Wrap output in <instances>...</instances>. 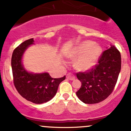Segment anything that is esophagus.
<instances>
[{
  "instance_id": "34e87169",
  "label": "esophagus",
  "mask_w": 131,
  "mask_h": 131,
  "mask_svg": "<svg viewBox=\"0 0 131 131\" xmlns=\"http://www.w3.org/2000/svg\"><path fill=\"white\" fill-rule=\"evenodd\" d=\"M67 78L68 79H69V80H75V77L74 76L73 74L70 73L67 74Z\"/></svg>"
}]
</instances>
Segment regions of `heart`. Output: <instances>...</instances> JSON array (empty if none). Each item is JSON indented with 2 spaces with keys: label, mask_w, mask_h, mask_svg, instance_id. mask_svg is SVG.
<instances>
[{
  "label": "heart",
  "mask_w": 131,
  "mask_h": 131,
  "mask_svg": "<svg viewBox=\"0 0 131 131\" xmlns=\"http://www.w3.org/2000/svg\"><path fill=\"white\" fill-rule=\"evenodd\" d=\"M92 41L81 42L74 47L68 53V57L77 58L75 67L81 71H87L96 65L102 53V49Z\"/></svg>",
  "instance_id": "b5f03b06"
}]
</instances>
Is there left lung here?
Listing matches in <instances>:
<instances>
[{"instance_id":"8db88e82","label":"left lung","mask_w":131,"mask_h":131,"mask_svg":"<svg viewBox=\"0 0 131 131\" xmlns=\"http://www.w3.org/2000/svg\"><path fill=\"white\" fill-rule=\"evenodd\" d=\"M121 69V55L114 46L102 52L97 64L85 72L77 73L82 85L76 92L85 104L101 102L111 94Z\"/></svg>"}]
</instances>
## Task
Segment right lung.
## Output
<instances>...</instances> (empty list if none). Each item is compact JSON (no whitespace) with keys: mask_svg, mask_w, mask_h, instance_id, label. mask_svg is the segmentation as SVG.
Masks as SVG:
<instances>
[{"mask_svg":"<svg viewBox=\"0 0 131 131\" xmlns=\"http://www.w3.org/2000/svg\"><path fill=\"white\" fill-rule=\"evenodd\" d=\"M34 39L25 40L14 50L11 58L13 82L19 94L35 104H42L51 100L57 92L58 86L65 76L53 79L47 72L34 73L27 72L22 64L25 51L34 44Z\"/></svg>","mask_w":131,"mask_h":131,"instance_id":"add662e5","label":"right lung"}]
</instances>
